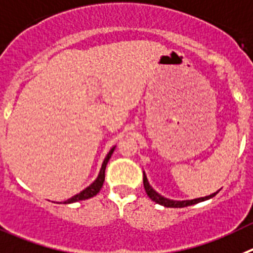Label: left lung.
<instances>
[{"instance_id":"8db88e82","label":"left lung","mask_w":253,"mask_h":253,"mask_svg":"<svg viewBox=\"0 0 253 253\" xmlns=\"http://www.w3.org/2000/svg\"><path fill=\"white\" fill-rule=\"evenodd\" d=\"M143 186H145V190H146L147 195L151 200H154L155 203L160 204V206L164 207H168V208H183V207H189V206H193V204H197L199 202H204V200H208L211 198L214 197L218 192L213 193V194L208 195V197H203V198H197V199H192V200H171V199H168V198L163 197V195L159 194L158 192H155L152 186L150 185L149 181H147V177L143 172Z\"/></svg>"}]
</instances>
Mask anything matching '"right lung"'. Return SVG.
Wrapping results in <instances>:
<instances>
[{"label":"right lung","mask_w":253,"mask_h":253,"mask_svg":"<svg viewBox=\"0 0 253 253\" xmlns=\"http://www.w3.org/2000/svg\"><path fill=\"white\" fill-rule=\"evenodd\" d=\"M115 147H112V149L110 150V152L107 154L106 159H104L103 164H102V168H101V170H99V174H98V176H97V179H95V180L93 181L89 186H87V188L84 189V190H82L79 194L74 195V197H72L70 199L65 200L64 204L76 203V202H79V200L89 199V198H92V197H94V195L98 194L99 190H101V188L103 186V183H104V171H106L107 163H108V160H110L111 156H112L113 151H115Z\"/></svg>","instance_id":"obj_1"}]
</instances>
